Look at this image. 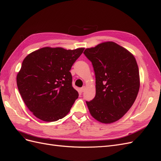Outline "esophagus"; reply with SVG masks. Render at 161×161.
Returning a JSON list of instances; mask_svg holds the SVG:
<instances>
[{"label": "esophagus", "instance_id": "obj_1", "mask_svg": "<svg viewBox=\"0 0 161 161\" xmlns=\"http://www.w3.org/2000/svg\"><path fill=\"white\" fill-rule=\"evenodd\" d=\"M85 90H86V86H83L82 88H81V91L82 92H84Z\"/></svg>", "mask_w": 161, "mask_h": 161}]
</instances>
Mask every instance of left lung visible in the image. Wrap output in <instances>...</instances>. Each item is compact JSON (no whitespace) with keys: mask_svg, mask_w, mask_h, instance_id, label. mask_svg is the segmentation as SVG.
<instances>
[{"mask_svg":"<svg viewBox=\"0 0 161 161\" xmlns=\"http://www.w3.org/2000/svg\"><path fill=\"white\" fill-rule=\"evenodd\" d=\"M84 54L92 63L96 96L86 101L91 115L103 123L120 119L135 102L140 89L138 66L127 49L113 42L86 48Z\"/></svg>","mask_w":161,"mask_h":161,"instance_id":"left-lung-1","label":"left lung"}]
</instances>
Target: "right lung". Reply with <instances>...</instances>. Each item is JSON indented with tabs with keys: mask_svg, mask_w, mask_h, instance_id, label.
Instances as JSON below:
<instances>
[{
	"mask_svg": "<svg viewBox=\"0 0 161 161\" xmlns=\"http://www.w3.org/2000/svg\"><path fill=\"white\" fill-rule=\"evenodd\" d=\"M84 50L44 47L23 61L17 88L27 107L40 120L56 121L70 111L79 94L69 71Z\"/></svg>",
	"mask_w": 161,
	"mask_h": 161,
	"instance_id": "right-lung-1",
	"label": "right lung"
}]
</instances>
